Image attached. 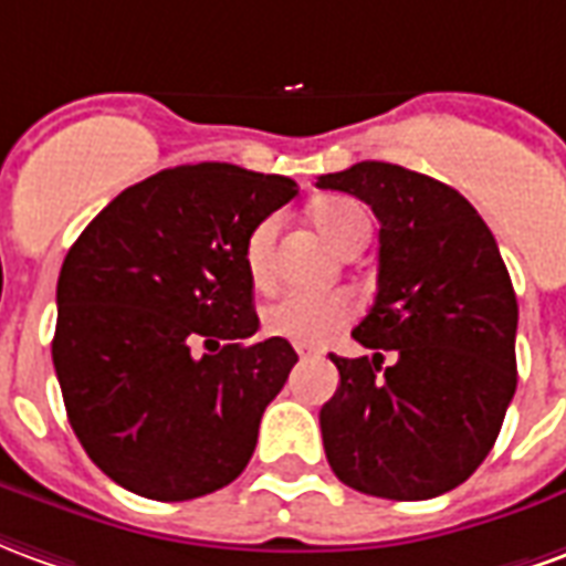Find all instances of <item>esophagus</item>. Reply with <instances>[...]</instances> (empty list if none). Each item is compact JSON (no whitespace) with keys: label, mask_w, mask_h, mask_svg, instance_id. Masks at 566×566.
Listing matches in <instances>:
<instances>
[{"label":"esophagus","mask_w":566,"mask_h":566,"mask_svg":"<svg viewBox=\"0 0 566 566\" xmlns=\"http://www.w3.org/2000/svg\"><path fill=\"white\" fill-rule=\"evenodd\" d=\"M295 353H298L301 358H311V356H319V353H316V349H313V346H304V344H298L295 346Z\"/></svg>","instance_id":"34e87169"}]
</instances>
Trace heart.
<instances>
[{
	"instance_id": "1",
	"label": "heart",
	"mask_w": 566,
	"mask_h": 566,
	"mask_svg": "<svg viewBox=\"0 0 566 566\" xmlns=\"http://www.w3.org/2000/svg\"><path fill=\"white\" fill-rule=\"evenodd\" d=\"M311 222L340 253L370 238V217L349 198H319L311 208ZM274 241L277 220L268 217L255 222V229L243 243V268L255 289H268L274 283ZM349 316L353 301L344 292H283L262 311V328L274 337H286L292 344L313 346L340 332Z\"/></svg>"
}]
</instances>
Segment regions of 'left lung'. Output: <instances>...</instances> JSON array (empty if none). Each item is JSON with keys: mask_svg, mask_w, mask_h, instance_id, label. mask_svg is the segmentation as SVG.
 Masks as SVG:
<instances>
[{"mask_svg": "<svg viewBox=\"0 0 566 566\" xmlns=\"http://www.w3.org/2000/svg\"><path fill=\"white\" fill-rule=\"evenodd\" d=\"M316 187L361 198L379 220L377 298L353 332L377 353L332 356L325 458L374 497L452 492L492 452L518 379V304L494 234L458 189L401 165L358 163Z\"/></svg>", "mask_w": 566, "mask_h": 566, "instance_id": "obj_1", "label": "left lung"}]
</instances>
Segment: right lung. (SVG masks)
Here are the masks:
<instances>
[{
    "label": "right lung",
    "mask_w": 566,
    "mask_h": 566,
    "mask_svg": "<svg viewBox=\"0 0 566 566\" xmlns=\"http://www.w3.org/2000/svg\"><path fill=\"white\" fill-rule=\"evenodd\" d=\"M298 196L229 163L165 168L123 189L74 241L56 283L53 368L102 473L150 501H192L253 458L265 407L295 368L259 328L243 243Z\"/></svg>",
    "instance_id": "add662e5"
}]
</instances>
